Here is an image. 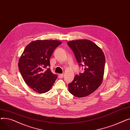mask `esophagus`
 I'll use <instances>...</instances> for the list:
<instances>
[{"label":"esophagus","instance_id":"obj_1","mask_svg":"<svg viewBox=\"0 0 130 130\" xmlns=\"http://www.w3.org/2000/svg\"><path fill=\"white\" fill-rule=\"evenodd\" d=\"M64 75L63 74H59L58 75V77L59 78H62L63 77Z\"/></svg>","mask_w":130,"mask_h":130}]
</instances>
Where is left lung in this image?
<instances>
[{
    "instance_id": "obj_1",
    "label": "left lung",
    "mask_w": 130,
    "mask_h": 130,
    "mask_svg": "<svg viewBox=\"0 0 130 130\" xmlns=\"http://www.w3.org/2000/svg\"><path fill=\"white\" fill-rule=\"evenodd\" d=\"M74 53L79 66H85L84 72L75 76L69 84V92L77 98L93 93L103 79L105 58L101 48L87 39L71 40L67 43Z\"/></svg>"
}]
</instances>
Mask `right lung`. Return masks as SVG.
Returning <instances> with one entry per match:
<instances>
[{
    "label": "right lung",
    "mask_w": 130,
    "mask_h": 130,
    "mask_svg": "<svg viewBox=\"0 0 130 130\" xmlns=\"http://www.w3.org/2000/svg\"><path fill=\"white\" fill-rule=\"evenodd\" d=\"M61 42L56 40H36L27 45L19 58L18 68L25 83L38 93L51 90L57 78L50 69V59Z\"/></svg>",
    "instance_id": "add662e5"
}]
</instances>
